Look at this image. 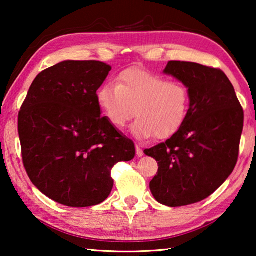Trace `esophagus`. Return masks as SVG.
Segmentation results:
<instances>
[{
  "mask_svg": "<svg viewBox=\"0 0 256 256\" xmlns=\"http://www.w3.org/2000/svg\"><path fill=\"white\" fill-rule=\"evenodd\" d=\"M136 156H138V157H142V156H144V151H142V149L140 148V146L136 144Z\"/></svg>",
  "mask_w": 256,
  "mask_h": 256,
  "instance_id": "1",
  "label": "esophagus"
}]
</instances>
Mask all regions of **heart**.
<instances>
[{"mask_svg":"<svg viewBox=\"0 0 256 256\" xmlns=\"http://www.w3.org/2000/svg\"><path fill=\"white\" fill-rule=\"evenodd\" d=\"M97 102L112 126L122 130L134 118L132 132L140 138H168L185 122L190 92L183 82L141 68H128L97 92Z\"/></svg>","mask_w":256,"mask_h":256,"instance_id":"1","label":"heart"}]
</instances>
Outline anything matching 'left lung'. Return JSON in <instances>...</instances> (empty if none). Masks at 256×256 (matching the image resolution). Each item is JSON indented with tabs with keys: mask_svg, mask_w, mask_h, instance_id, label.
I'll list each match as a JSON object with an SVG mask.
<instances>
[{
	"mask_svg": "<svg viewBox=\"0 0 256 256\" xmlns=\"http://www.w3.org/2000/svg\"><path fill=\"white\" fill-rule=\"evenodd\" d=\"M164 72L188 86L190 108L178 131L144 154L158 162L151 193L159 203L175 208L204 200L232 174L244 110L220 68L170 60Z\"/></svg>",
	"mask_w": 256,
	"mask_h": 256,
	"instance_id": "left-lung-1",
	"label": "left lung"
}]
</instances>
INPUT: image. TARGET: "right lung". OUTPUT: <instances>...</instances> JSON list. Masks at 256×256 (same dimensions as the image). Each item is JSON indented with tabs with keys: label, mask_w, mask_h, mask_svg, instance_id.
<instances>
[{
	"label": "right lung",
	"mask_w": 256,
	"mask_h": 256,
	"mask_svg": "<svg viewBox=\"0 0 256 256\" xmlns=\"http://www.w3.org/2000/svg\"><path fill=\"white\" fill-rule=\"evenodd\" d=\"M112 70L99 60H64L42 71L18 116L24 170L60 204H99L112 192L110 172L136 156L132 140L100 116L97 90Z\"/></svg>",
	"instance_id": "right-lung-1"
}]
</instances>
